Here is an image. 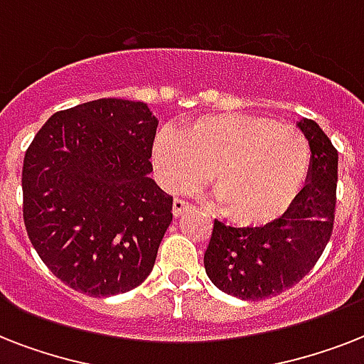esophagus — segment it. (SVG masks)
<instances>
[{
  "mask_svg": "<svg viewBox=\"0 0 364 364\" xmlns=\"http://www.w3.org/2000/svg\"><path fill=\"white\" fill-rule=\"evenodd\" d=\"M191 210H193V205L188 204V202H185V200L181 198L173 200V215L176 217H181L183 213H187V211Z\"/></svg>",
  "mask_w": 364,
  "mask_h": 364,
  "instance_id": "obj_1",
  "label": "esophagus"
}]
</instances>
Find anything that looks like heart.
I'll use <instances>...</instances> for the list:
<instances>
[{"mask_svg":"<svg viewBox=\"0 0 364 364\" xmlns=\"http://www.w3.org/2000/svg\"><path fill=\"white\" fill-rule=\"evenodd\" d=\"M153 162L160 181L176 193L208 179L221 213L243 227L282 215L304 187L310 145L296 128L236 113L200 117L179 134L162 130Z\"/></svg>","mask_w":364,"mask_h":364,"instance_id":"b5f03b06","label":"heart"}]
</instances>
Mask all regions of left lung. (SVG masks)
<instances>
[{"mask_svg": "<svg viewBox=\"0 0 364 364\" xmlns=\"http://www.w3.org/2000/svg\"><path fill=\"white\" fill-rule=\"evenodd\" d=\"M310 145L306 185L289 210L264 227L213 225L205 274L223 293L242 300L276 296L299 283L327 247L334 225L338 153L319 124L296 121Z\"/></svg>", "mask_w": 364, "mask_h": 364, "instance_id": "obj_1", "label": "left lung"}]
</instances>
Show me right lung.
I'll return each mask as SVG.
<instances>
[{"label": "right lung", "instance_id": "add662e5", "mask_svg": "<svg viewBox=\"0 0 364 364\" xmlns=\"http://www.w3.org/2000/svg\"><path fill=\"white\" fill-rule=\"evenodd\" d=\"M156 126L143 102L94 100L54 113L26 151V230L71 289L111 296L153 270L173 217V196L149 177Z\"/></svg>", "mask_w": 364, "mask_h": 364}]
</instances>
